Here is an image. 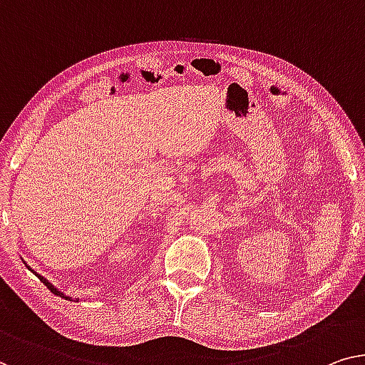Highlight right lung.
Listing matches in <instances>:
<instances>
[{"mask_svg": "<svg viewBox=\"0 0 365 365\" xmlns=\"http://www.w3.org/2000/svg\"><path fill=\"white\" fill-rule=\"evenodd\" d=\"M23 262H24V260H23ZM24 264H26V262H24ZM26 267H27V269H29V270L32 272V274H34V275H37V279H39V280L42 282V284H43V285H46L47 288H51V292L53 293V295H57V297H61V298H65V300H70V302H73V298H72V297H67V295H65V293H63V292H61V290H58V288H57V287H53V285L51 284V282H48V280L46 279V277H42L41 274H37V272H34V270H32V269H31V267H29V265H27V264H26ZM77 300H78V298H77Z\"/></svg>", "mask_w": 365, "mask_h": 365, "instance_id": "right-lung-1", "label": "right lung"}]
</instances>
